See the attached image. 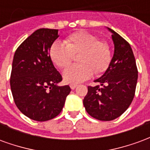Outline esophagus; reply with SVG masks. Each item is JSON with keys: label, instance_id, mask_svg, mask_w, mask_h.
I'll list each match as a JSON object with an SVG mask.
<instances>
[{"label": "esophagus", "instance_id": "obj_1", "mask_svg": "<svg viewBox=\"0 0 150 150\" xmlns=\"http://www.w3.org/2000/svg\"><path fill=\"white\" fill-rule=\"evenodd\" d=\"M77 86H78V85L75 84V83H71V84H70V88H71L72 90H74V89H75V88H76Z\"/></svg>", "mask_w": 150, "mask_h": 150}]
</instances>
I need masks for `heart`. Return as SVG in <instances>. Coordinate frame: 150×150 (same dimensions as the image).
<instances>
[{
  "label": "heart",
  "mask_w": 150,
  "mask_h": 150,
  "mask_svg": "<svg viewBox=\"0 0 150 150\" xmlns=\"http://www.w3.org/2000/svg\"><path fill=\"white\" fill-rule=\"evenodd\" d=\"M78 56L79 64L68 67L62 73L64 81L79 83L91 78L93 73L101 75L106 71L112 61V49L105 41L87 31L70 34L65 42H54L50 48V56L59 68H65L71 62L74 54Z\"/></svg>",
  "instance_id": "heart-1"
}]
</instances>
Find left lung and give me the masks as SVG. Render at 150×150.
<instances>
[{"label":"left lung","mask_w":150,"mask_h":150,"mask_svg":"<svg viewBox=\"0 0 150 150\" xmlns=\"http://www.w3.org/2000/svg\"><path fill=\"white\" fill-rule=\"evenodd\" d=\"M112 33L114 54L110 66L100 78L94 82L100 84L88 87L83 99L87 112L95 119L108 121L125 112L135 95L138 71L129 43L116 32Z\"/></svg>","instance_id":"obj_1"}]
</instances>
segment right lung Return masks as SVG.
<instances>
[{"mask_svg": "<svg viewBox=\"0 0 150 150\" xmlns=\"http://www.w3.org/2000/svg\"><path fill=\"white\" fill-rule=\"evenodd\" d=\"M58 30L39 29L15 51L10 88L15 104L29 118L49 120L61 112L71 88L59 86L60 75L50 56V48L59 38Z\"/></svg>", "mask_w": 150, "mask_h": 150, "instance_id": "right-lung-1", "label": "right lung"}]
</instances>
